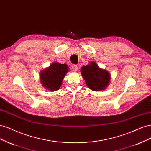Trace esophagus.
<instances>
[{"label": "esophagus", "instance_id": "obj_1", "mask_svg": "<svg viewBox=\"0 0 151 151\" xmlns=\"http://www.w3.org/2000/svg\"><path fill=\"white\" fill-rule=\"evenodd\" d=\"M78 66L76 65H73L72 66V70L73 71H76L78 70Z\"/></svg>", "mask_w": 151, "mask_h": 151}]
</instances>
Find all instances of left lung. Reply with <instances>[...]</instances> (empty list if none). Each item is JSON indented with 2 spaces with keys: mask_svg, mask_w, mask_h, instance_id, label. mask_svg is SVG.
Masks as SVG:
<instances>
[{
  "mask_svg": "<svg viewBox=\"0 0 151 151\" xmlns=\"http://www.w3.org/2000/svg\"><path fill=\"white\" fill-rule=\"evenodd\" d=\"M81 73L86 85L92 90H104L109 85L110 73L107 71L100 69L95 62L82 66Z\"/></svg>",
  "mask_w": 151,
  "mask_h": 151,
  "instance_id": "left-lung-1",
  "label": "left lung"
}]
</instances>
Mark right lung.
Listing matches in <instances>:
<instances>
[{"label":"right lung","instance_id":"1","mask_svg":"<svg viewBox=\"0 0 151 151\" xmlns=\"http://www.w3.org/2000/svg\"><path fill=\"white\" fill-rule=\"evenodd\" d=\"M68 71V66L66 64L52 63L49 68L41 71L40 75L41 83L47 89L56 91L60 88L62 81Z\"/></svg>","mask_w":151,"mask_h":151}]
</instances>
